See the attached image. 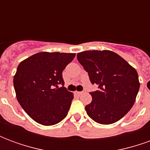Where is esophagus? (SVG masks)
Segmentation results:
<instances>
[{
    "label": "esophagus",
    "mask_w": 150,
    "mask_h": 150,
    "mask_svg": "<svg viewBox=\"0 0 150 150\" xmlns=\"http://www.w3.org/2000/svg\"><path fill=\"white\" fill-rule=\"evenodd\" d=\"M85 91H75V94L77 95V96H81L83 93H84Z\"/></svg>",
    "instance_id": "34e87169"
}]
</instances>
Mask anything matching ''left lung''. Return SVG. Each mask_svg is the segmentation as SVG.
Masks as SVG:
<instances>
[{"label":"left lung","mask_w":150,"mask_h":150,"mask_svg":"<svg viewBox=\"0 0 150 150\" xmlns=\"http://www.w3.org/2000/svg\"><path fill=\"white\" fill-rule=\"evenodd\" d=\"M77 59L91 83L99 88L90 92L92 100L85 107L88 115L101 125L118 121L132 108L138 93L140 82L135 68L108 50L83 51Z\"/></svg>","instance_id":"1"}]
</instances>
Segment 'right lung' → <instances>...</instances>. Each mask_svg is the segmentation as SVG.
Here are the masks:
<instances>
[{"instance_id":"add662e5","label":"right lung","mask_w":150,"mask_h":150,"mask_svg":"<svg viewBox=\"0 0 150 150\" xmlns=\"http://www.w3.org/2000/svg\"><path fill=\"white\" fill-rule=\"evenodd\" d=\"M75 53L39 52L19 63L13 77L16 96L34 121L54 125L65 118L74 98L64 87L62 71Z\"/></svg>"}]
</instances>
